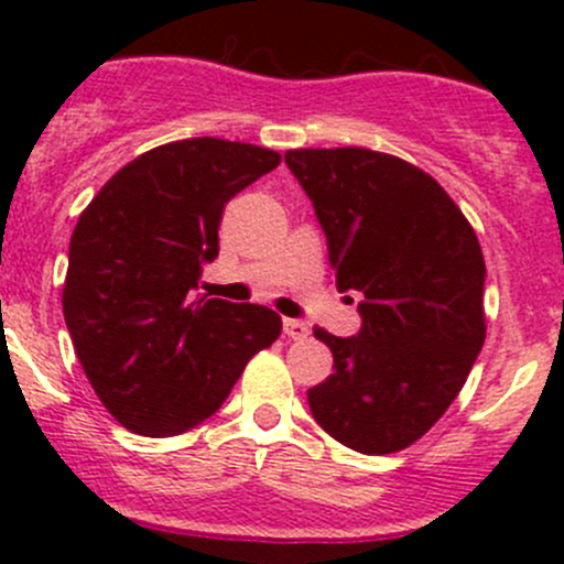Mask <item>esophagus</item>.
Masks as SVG:
<instances>
[{"mask_svg":"<svg viewBox=\"0 0 564 564\" xmlns=\"http://www.w3.org/2000/svg\"><path fill=\"white\" fill-rule=\"evenodd\" d=\"M283 333L292 340H305L308 338V324L297 322V318H283Z\"/></svg>","mask_w":564,"mask_h":564,"instance_id":"34e87169","label":"esophagus"}]
</instances>
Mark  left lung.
I'll list each match as a JSON object with an SVG mask.
<instances>
[{
	"mask_svg": "<svg viewBox=\"0 0 564 564\" xmlns=\"http://www.w3.org/2000/svg\"><path fill=\"white\" fill-rule=\"evenodd\" d=\"M314 202L340 292H360V333L316 329L335 371L308 390L340 445L384 456L417 442L464 388L486 340L480 242L445 187L362 147L289 150Z\"/></svg>",
	"mask_w": 564,
	"mask_h": 564,
	"instance_id": "left-lung-1",
	"label": "left lung"
}]
</instances>
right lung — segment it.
Returning a JSON list of instances; mask_svg holds the SVG:
<instances>
[{
  "instance_id": "1",
  "label": "right lung",
  "mask_w": 564,
  "mask_h": 564,
  "mask_svg": "<svg viewBox=\"0 0 564 564\" xmlns=\"http://www.w3.org/2000/svg\"><path fill=\"white\" fill-rule=\"evenodd\" d=\"M281 163L264 147L185 139L119 169L78 218L62 311L104 406L141 436L213 417L281 335L264 305L193 294L218 256L224 207Z\"/></svg>"
}]
</instances>
